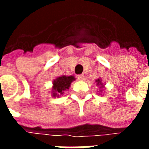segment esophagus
I'll return each mask as SVG.
<instances>
[{"label":"esophagus","instance_id":"obj_1","mask_svg":"<svg viewBox=\"0 0 149 149\" xmlns=\"http://www.w3.org/2000/svg\"><path fill=\"white\" fill-rule=\"evenodd\" d=\"M77 78L80 80V81H83L84 79V76L83 74H80L77 76Z\"/></svg>","mask_w":149,"mask_h":149}]
</instances>
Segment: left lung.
Returning <instances> with one entry per match:
<instances>
[{
	"label": "left lung",
	"instance_id": "obj_1",
	"mask_svg": "<svg viewBox=\"0 0 149 149\" xmlns=\"http://www.w3.org/2000/svg\"><path fill=\"white\" fill-rule=\"evenodd\" d=\"M95 82L97 83V86H99V88H100V92H102V91H103L102 88H104V84L102 82V80H101V79H97V80L95 81Z\"/></svg>",
	"mask_w": 149,
	"mask_h": 149
}]
</instances>
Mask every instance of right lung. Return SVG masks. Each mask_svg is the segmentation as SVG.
Segmentation results:
<instances>
[{
	"mask_svg": "<svg viewBox=\"0 0 149 149\" xmlns=\"http://www.w3.org/2000/svg\"><path fill=\"white\" fill-rule=\"evenodd\" d=\"M76 78L74 76H61L56 77L52 82V96L53 97H61L63 95L64 92L68 90L71 83L72 81H74Z\"/></svg>",
	"mask_w": 149,
	"mask_h": 149,
	"instance_id": "1",
	"label": "right lung"
}]
</instances>
